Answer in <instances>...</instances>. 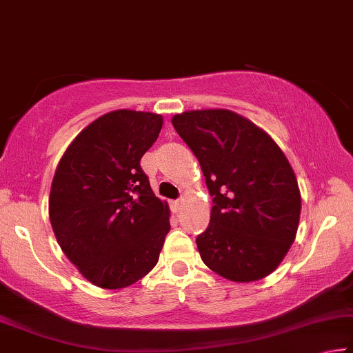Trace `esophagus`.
<instances>
[{
  "label": "esophagus",
  "mask_w": 353,
  "mask_h": 353,
  "mask_svg": "<svg viewBox=\"0 0 353 353\" xmlns=\"http://www.w3.org/2000/svg\"><path fill=\"white\" fill-rule=\"evenodd\" d=\"M183 207V200H175V202H172V210L175 211V213H178V211L181 210Z\"/></svg>",
  "instance_id": "obj_1"
}]
</instances>
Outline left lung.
Instances as JSON below:
<instances>
[{
    "instance_id": "8db88e82",
    "label": "left lung",
    "mask_w": 353,
    "mask_h": 353,
    "mask_svg": "<svg viewBox=\"0 0 353 353\" xmlns=\"http://www.w3.org/2000/svg\"><path fill=\"white\" fill-rule=\"evenodd\" d=\"M172 124L199 159L213 197L210 225L195 240L203 263L235 283L268 276L289 252L301 211L283 150L248 118L224 108L184 112Z\"/></svg>"
}]
</instances>
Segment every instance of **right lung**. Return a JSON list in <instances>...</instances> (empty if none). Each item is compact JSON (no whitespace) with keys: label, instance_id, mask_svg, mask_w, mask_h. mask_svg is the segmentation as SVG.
Wrapping results in <instances>:
<instances>
[{"label":"right lung","instance_id":"1","mask_svg":"<svg viewBox=\"0 0 353 353\" xmlns=\"http://www.w3.org/2000/svg\"><path fill=\"white\" fill-rule=\"evenodd\" d=\"M162 129L158 113L115 110L88 124L64 151L48 214L66 257L91 284L123 289L148 274L170 230L140 159Z\"/></svg>","mask_w":353,"mask_h":353}]
</instances>
